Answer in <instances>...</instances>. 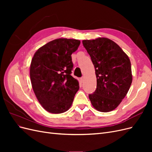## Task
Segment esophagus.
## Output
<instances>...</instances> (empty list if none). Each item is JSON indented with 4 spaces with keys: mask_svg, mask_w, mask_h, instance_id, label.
Masks as SVG:
<instances>
[{
    "mask_svg": "<svg viewBox=\"0 0 152 152\" xmlns=\"http://www.w3.org/2000/svg\"><path fill=\"white\" fill-rule=\"evenodd\" d=\"M84 77H81V78H80V82H83V80H84Z\"/></svg>",
    "mask_w": 152,
    "mask_h": 152,
    "instance_id": "1",
    "label": "esophagus"
}]
</instances>
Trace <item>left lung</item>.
Returning a JSON list of instances; mask_svg holds the SVG:
<instances>
[{
	"label": "left lung",
	"instance_id": "left-lung-1",
	"mask_svg": "<svg viewBox=\"0 0 152 152\" xmlns=\"http://www.w3.org/2000/svg\"><path fill=\"white\" fill-rule=\"evenodd\" d=\"M82 44L91 56L97 79L96 91L89 95L91 104L99 112L112 111L131 87L130 59L118 44L107 38L84 40Z\"/></svg>",
	"mask_w": 152,
	"mask_h": 152
}]
</instances>
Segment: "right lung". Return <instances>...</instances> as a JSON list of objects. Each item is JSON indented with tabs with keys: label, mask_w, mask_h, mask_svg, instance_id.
Returning <instances> with one entry per match:
<instances>
[{
	"label": "right lung",
	"mask_w": 152,
	"mask_h": 152,
	"mask_svg": "<svg viewBox=\"0 0 152 152\" xmlns=\"http://www.w3.org/2000/svg\"><path fill=\"white\" fill-rule=\"evenodd\" d=\"M80 44L76 39H55L40 48L31 59L32 88L40 104L49 113L67 111L79 89V82L71 75V55Z\"/></svg>",
	"instance_id": "obj_1"
}]
</instances>
